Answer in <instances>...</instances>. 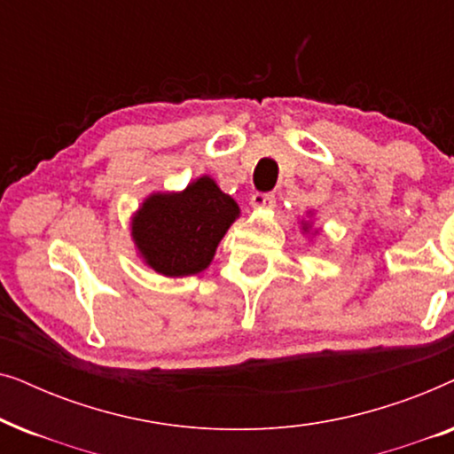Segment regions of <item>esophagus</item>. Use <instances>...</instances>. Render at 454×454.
<instances>
[{"label":"esophagus","instance_id":"esophagus-1","mask_svg":"<svg viewBox=\"0 0 454 454\" xmlns=\"http://www.w3.org/2000/svg\"><path fill=\"white\" fill-rule=\"evenodd\" d=\"M277 198L272 192H256V194L252 196V207L256 208H272L275 207Z\"/></svg>","mask_w":454,"mask_h":454}]
</instances>
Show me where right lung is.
I'll return each mask as SVG.
<instances>
[{
	"mask_svg": "<svg viewBox=\"0 0 454 454\" xmlns=\"http://www.w3.org/2000/svg\"><path fill=\"white\" fill-rule=\"evenodd\" d=\"M238 215L233 198L200 177L182 194L148 198L134 216L132 235L148 266L167 277H188L207 269Z\"/></svg>",
	"mask_w": 454,
	"mask_h": 454,
	"instance_id": "1",
	"label": "right lung"
}]
</instances>
